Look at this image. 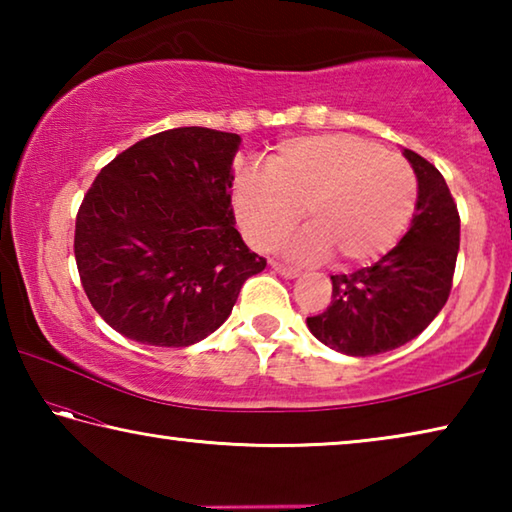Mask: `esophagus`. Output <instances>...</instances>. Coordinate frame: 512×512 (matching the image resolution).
Returning a JSON list of instances; mask_svg holds the SVG:
<instances>
[{
  "mask_svg": "<svg viewBox=\"0 0 512 512\" xmlns=\"http://www.w3.org/2000/svg\"><path fill=\"white\" fill-rule=\"evenodd\" d=\"M271 266H273V271H277L280 275H284V277H298L300 275V271L298 268H293V266H287V264H280V262H271Z\"/></svg>",
  "mask_w": 512,
  "mask_h": 512,
  "instance_id": "obj_1",
  "label": "esophagus"
}]
</instances>
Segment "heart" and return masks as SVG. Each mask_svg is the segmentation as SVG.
Masks as SVG:
<instances>
[{"mask_svg":"<svg viewBox=\"0 0 512 512\" xmlns=\"http://www.w3.org/2000/svg\"><path fill=\"white\" fill-rule=\"evenodd\" d=\"M235 212L246 239L271 250L305 214L309 228L284 250L296 259L336 257L363 266L386 255L409 225L418 180L400 155L359 135L293 137L266 160V173L244 171Z\"/></svg>","mask_w":512,"mask_h":512,"instance_id":"1","label":"heart"}]
</instances>
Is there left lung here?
<instances>
[{"mask_svg":"<svg viewBox=\"0 0 512 512\" xmlns=\"http://www.w3.org/2000/svg\"><path fill=\"white\" fill-rule=\"evenodd\" d=\"M418 176L411 228L377 264L332 275V302L307 325L320 343L350 357H372L415 339L452 291L461 216L429 160L404 149Z\"/></svg>","mask_w":512,"mask_h":512,"instance_id":"left-lung-1","label":"left lung"}]
</instances>
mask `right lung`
I'll list each match as a JSON object with an SVG mask.
<instances>
[{"label":"right lung","instance_id":"obj_1","mask_svg":"<svg viewBox=\"0 0 512 512\" xmlns=\"http://www.w3.org/2000/svg\"><path fill=\"white\" fill-rule=\"evenodd\" d=\"M239 135L183 126L121 151L76 214L74 257L90 305L137 343L187 348L219 329L248 277L232 212Z\"/></svg>","mask_w":512,"mask_h":512}]
</instances>
